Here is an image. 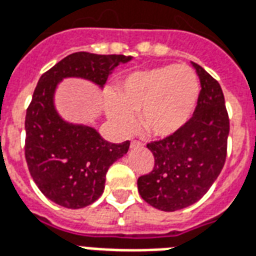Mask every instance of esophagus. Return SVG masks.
Masks as SVG:
<instances>
[{"label": "esophagus", "mask_w": 256, "mask_h": 256, "mask_svg": "<svg viewBox=\"0 0 256 256\" xmlns=\"http://www.w3.org/2000/svg\"><path fill=\"white\" fill-rule=\"evenodd\" d=\"M130 146H132V148H141V146H142V142H140V141H132Z\"/></svg>", "instance_id": "obj_1"}]
</instances>
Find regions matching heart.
<instances>
[{"mask_svg":"<svg viewBox=\"0 0 256 256\" xmlns=\"http://www.w3.org/2000/svg\"><path fill=\"white\" fill-rule=\"evenodd\" d=\"M200 94L198 76L190 66L166 65L126 76L107 102V115L122 132L140 126L150 138H168L186 126Z\"/></svg>","mask_w":256,"mask_h":256,"instance_id":"b5f03b06","label":"heart"}]
</instances>
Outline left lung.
<instances>
[{
  "label": "left lung",
  "instance_id": "obj_1",
  "mask_svg": "<svg viewBox=\"0 0 256 256\" xmlns=\"http://www.w3.org/2000/svg\"><path fill=\"white\" fill-rule=\"evenodd\" d=\"M200 81L196 108L172 137L148 144L154 166L138 178V192L149 205L175 212L196 204L218 178L226 158L229 118L222 90L204 68L192 62Z\"/></svg>",
  "mask_w": 256,
  "mask_h": 256
}]
</instances>
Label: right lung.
I'll list each match as a JSON object with an SVG mask.
<instances>
[{"label": "right lung", "instance_id": "1", "mask_svg": "<svg viewBox=\"0 0 256 256\" xmlns=\"http://www.w3.org/2000/svg\"><path fill=\"white\" fill-rule=\"evenodd\" d=\"M132 56L73 52L39 78L26 115V160L39 190L56 205L80 209L104 190L110 166L128 150L130 141L111 144L96 130L60 118L54 94L60 81L77 77L103 88L119 64Z\"/></svg>", "mask_w": 256, "mask_h": 256}]
</instances>
